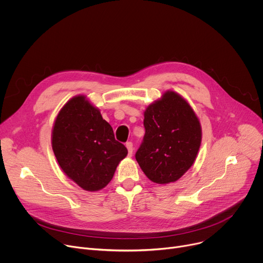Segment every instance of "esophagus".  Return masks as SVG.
Wrapping results in <instances>:
<instances>
[{
  "label": "esophagus",
  "mask_w": 263,
  "mask_h": 263,
  "mask_svg": "<svg viewBox=\"0 0 263 263\" xmlns=\"http://www.w3.org/2000/svg\"><path fill=\"white\" fill-rule=\"evenodd\" d=\"M126 146H127V148H128V155L131 157L132 154H133V143H132L131 141H128V142L126 143Z\"/></svg>",
  "instance_id": "34e87169"
}]
</instances>
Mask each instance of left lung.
I'll return each instance as SVG.
<instances>
[{
	"mask_svg": "<svg viewBox=\"0 0 263 263\" xmlns=\"http://www.w3.org/2000/svg\"><path fill=\"white\" fill-rule=\"evenodd\" d=\"M145 133L135 158L154 183L180 179L194 164L202 141L194 109L179 93L167 90L144 111Z\"/></svg>",
	"mask_w": 263,
	"mask_h": 263,
	"instance_id": "left-lung-1",
	"label": "left lung"
}]
</instances>
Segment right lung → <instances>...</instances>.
Segmentation results:
<instances>
[{"mask_svg": "<svg viewBox=\"0 0 263 263\" xmlns=\"http://www.w3.org/2000/svg\"><path fill=\"white\" fill-rule=\"evenodd\" d=\"M52 147L63 173L87 192L104 189L128 154L100 110L81 95L71 98L59 111L52 130Z\"/></svg>", "mask_w": 263, "mask_h": 263, "instance_id": "1", "label": "right lung"}]
</instances>
